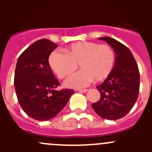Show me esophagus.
<instances>
[{"label": "esophagus", "instance_id": "1", "mask_svg": "<svg viewBox=\"0 0 152 152\" xmlns=\"http://www.w3.org/2000/svg\"><path fill=\"white\" fill-rule=\"evenodd\" d=\"M77 91L80 92V93H86L87 90V89H79V90H77Z\"/></svg>", "mask_w": 152, "mask_h": 152}]
</instances>
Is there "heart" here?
<instances>
[{
	"label": "heart",
	"mask_w": 152,
	"mask_h": 152,
	"mask_svg": "<svg viewBox=\"0 0 152 152\" xmlns=\"http://www.w3.org/2000/svg\"><path fill=\"white\" fill-rule=\"evenodd\" d=\"M65 53L55 51L50 53L49 65L59 79L71 74L78 65L82 70L73 73L65 81V85L82 88L94 79L102 82L110 74L115 64V52L107 44L93 42H78L65 49Z\"/></svg>",
	"instance_id": "b5f03b06"
}]
</instances>
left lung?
Listing matches in <instances>:
<instances>
[{"label":"left lung","instance_id":"left-lung-1","mask_svg":"<svg viewBox=\"0 0 152 152\" xmlns=\"http://www.w3.org/2000/svg\"><path fill=\"white\" fill-rule=\"evenodd\" d=\"M106 41L115 53L113 70L107 79L97 87L101 93L99 102L92 107L99 116L107 120L124 117L137 101L140 89L138 66L131 50L113 38L104 37Z\"/></svg>","mask_w":152,"mask_h":152}]
</instances>
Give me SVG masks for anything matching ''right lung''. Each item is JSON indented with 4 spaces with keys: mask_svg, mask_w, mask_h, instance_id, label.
I'll return each mask as SVG.
<instances>
[{
    "mask_svg": "<svg viewBox=\"0 0 152 152\" xmlns=\"http://www.w3.org/2000/svg\"><path fill=\"white\" fill-rule=\"evenodd\" d=\"M58 45L47 39L36 41L18 57L14 85L23 111L44 121L54 118L67 104L74 90L62 89L50 69L48 58Z\"/></svg>",
    "mask_w": 152,
    "mask_h": 152,
    "instance_id": "obj_1",
    "label": "right lung"
}]
</instances>
